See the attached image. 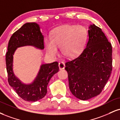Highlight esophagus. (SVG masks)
I'll return each mask as SVG.
<instances>
[{"label": "esophagus", "mask_w": 120, "mask_h": 120, "mask_svg": "<svg viewBox=\"0 0 120 120\" xmlns=\"http://www.w3.org/2000/svg\"><path fill=\"white\" fill-rule=\"evenodd\" d=\"M65 64L63 62H60V63H59V69L61 70V69H64L65 68Z\"/></svg>", "instance_id": "esophagus-1"}]
</instances>
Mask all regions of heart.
Returning a JSON list of instances; mask_svg holds the SVG:
<instances>
[{
  "label": "heart",
  "mask_w": 120,
  "mask_h": 120,
  "mask_svg": "<svg viewBox=\"0 0 120 120\" xmlns=\"http://www.w3.org/2000/svg\"><path fill=\"white\" fill-rule=\"evenodd\" d=\"M86 38V29L82 26L66 25L55 31L51 38H46L45 45L49 54L55 56L57 47L66 57L71 58L80 54L83 49Z\"/></svg>",
  "instance_id": "b5f03b06"
}]
</instances>
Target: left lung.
<instances>
[{
  "instance_id": "8db88e82",
  "label": "left lung",
  "mask_w": 120,
  "mask_h": 120,
  "mask_svg": "<svg viewBox=\"0 0 120 120\" xmlns=\"http://www.w3.org/2000/svg\"><path fill=\"white\" fill-rule=\"evenodd\" d=\"M86 48L65 63L69 89L75 97L87 100L99 94L112 69V48L102 30L90 24Z\"/></svg>"
}]
</instances>
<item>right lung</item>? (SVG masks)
Wrapping results in <instances>:
<instances>
[{
    "label": "right lung",
    "instance_id": "1",
    "mask_svg": "<svg viewBox=\"0 0 120 120\" xmlns=\"http://www.w3.org/2000/svg\"><path fill=\"white\" fill-rule=\"evenodd\" d=\"M44 39L38 24L26 23L12 34L8 43L5 56L8 83L18 96L26 101L36 102L46 96L49 81L59 71L58 63L42 64L34 82L26 84L22 83L14 74L13 55L17 48L22 46H32L43 50Z\"/></svg>",
    "mask_w": 120,
    "mask_h": 120
}]
</instances>
